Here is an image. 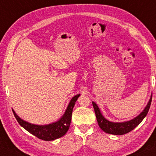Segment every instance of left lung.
<instances>
[{
    "label": "left lung",
    "mask_w": 156,
    "mask_h": 156,
    "mask_svg": "<svg viewBox=\"0 0 156 156\" xmlns=\"http://www.w3.org/2000/svg\"><path fill=\"white\" fill-rule=\"evenodd\" d=\"M151 101L152 95L147 104L141 113L138 115L134 119L129 120V121H124V122H113V121H109L106 118H104V116L101 112L100 109H99L98 106L94 101H92V105H93L94 110H95V115H96L98 124L101 129L105 133H109V134L121 136V135L126 134V133H128L129 132L133 130L143 121V119L146 117V115L148 113Z\"/></svg>",
    "instance_id": "obj_1"
}]
</instances>
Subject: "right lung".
Returning <instances> with one entry per match:
<instances>
[{
    "instance_id": "1",
    "label": "right lung",
    "mask_w": 156,
    "mask_h": 156,
    "mask_svg": "<svg viewBox=\"0 0 156 156\" xmlns=\"http://www.w3.org/2000/svg\"><path fill=\"white\" fill-rule=\"evenodd\" d=\"M80 94L75 95L70 100L64 115L61 116L58 121L51 124L45 125H37V124H31L27 122L18 115L14 109H12L15 119L22 127H23L27 131L30 133L33 136L44 141H53L57 138L64 136L69 128L70 123L72 119V113L77 99L80 96Z\"/></svg>"
}]
</instances>
